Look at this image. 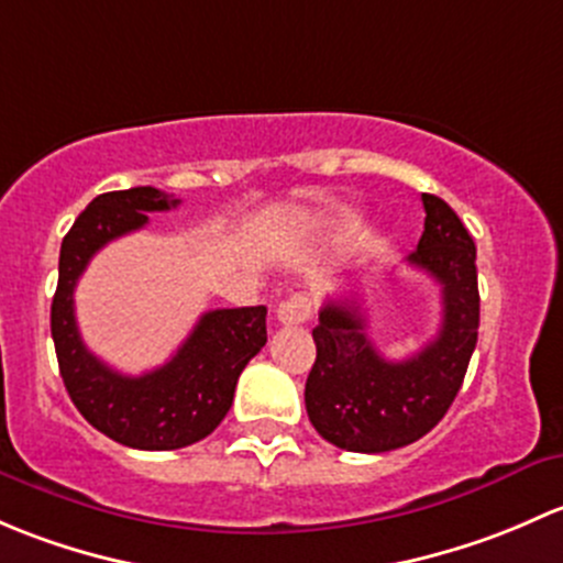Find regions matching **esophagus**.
Listing matches in <instances>:
<instances>
[{
	"label": "esophagus",
	"mask_w": 563,
	"mask_h": 563,
	"mask_svg": "<svg viewBox=\"0 0 563 563\" xmlns=\"http://www.w3.org/2000/svg\"><path fill=\"white\" fill-rule=\"evenodd\" d=\"M311 317V300L306 295H292L276 306V320L282 324H303Z\"/></svg>",
	"instance_id": "esophagus-1"
}]
</instances>
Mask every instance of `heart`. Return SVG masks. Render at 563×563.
Masks as SVG:
<instances>
[{
  "label": "heart",
  "mask_w": 563,
  "mask_h": 563,
  "mask_svg": "<svg viewBox=\"0 0 563 563\" xmlns=\"http://www.w3.org/2000/svg\"><path fill=\"white\" fill-rule=\"evenodd\" d=\"M352 222H355V219H352Z\"/></svg>",
  "instance_id": "1"
}]
</instances>
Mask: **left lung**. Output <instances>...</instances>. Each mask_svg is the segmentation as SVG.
<instances>
[{
  "label": "left lung",
  "mask_w": 563,
  "mask_h": 563,
  "mask_svg": "<svg viewBox=\"0 0 563 563\" xmlns=\"http://www.w3.org/2000/svg\"><path fill=\"white\" fill-rule=\"evenodd\" d=\"M426 230L409 265L442 289V328L409 361H387L366 333L357 292L328 300L311 330L317 361L306 411L322 439L350 453H387L426 437L455 401L477 346V249L442 197L422 192Z\"/></svg>",
  "instance_id": "obj_1"
}]
</instances>
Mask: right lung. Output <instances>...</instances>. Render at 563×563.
<instances>
[{"label":"right lung","mask_w":563,"mask_h":563,"mask_svg":"<svg viewBox=\"0 0 563 563\" xmlns=\"http://www.w3.org/2000/svg\"><path fill=\"white\" fill-rule=\"evenodd\" d=\"M178 202L154 187L97 195L62 241L51 335L65 387L80 415L113 442L178 450L206 439L233 407L241 371L268 341L265 306L206 311L165 366L141 376L113 371L86 350L75 322V284L110 241L146 228L148 213Z\"/></svg>","instance_id":"1"}]
</instances>
